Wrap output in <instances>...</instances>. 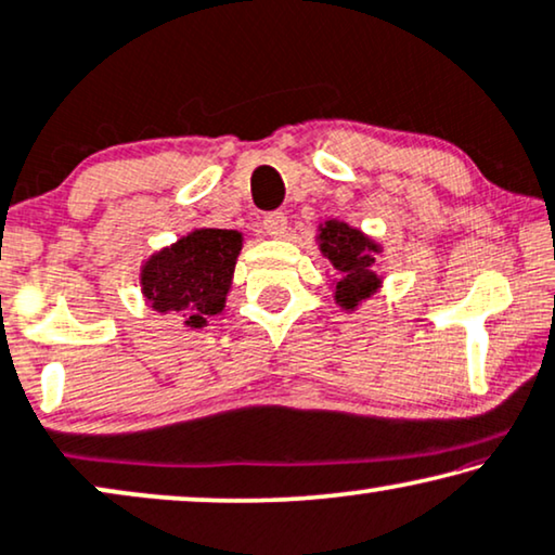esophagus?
<instances>
[{"label":"esophagus","mask_w":555,"mask_h":555,"mask_svg":"<svg viewBox=\"0 0 555 555\" xmlns=\"http://www.w3.org/2000/svg\"><path fill=\"white\" fill-rule=\"evenodd\" d=\"M263 233L269 235V238H282L286 233V216L284 212H271V216L263 218Z\"/></svg>","instance_id":"obj_1"}]
</instances>
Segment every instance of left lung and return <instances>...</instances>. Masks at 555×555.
<instances>
[{
    "instance_id": "8db88e82",
    "label": "left lung",
    "mask_w": 555,
    "mask_h": 555,
    "mask_svg": "<svg viewBox=\"0 0 555 555\" xmlns=\"http://www.w3.org/2000/svg\"><path fill=\"white\" fill-rule=\"evenodd\" d=\"M317 243H320L322 256L337 273L335 301L339 307L352 312L360 301L378 292L383 282L373 269L380 246L373 238H367L363 231L343 223V220H324L320 233H317Z\"/></svg>"
}]
</instances>
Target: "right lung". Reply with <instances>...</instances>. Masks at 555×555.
Returning <instances> with one entry per match:
<instances>
[{
    "label": "right lung",
    "instance_id": "obj_1",
    "mask_svg": "<svg viewBox=\"0 0 555 555\" xmlns=\"http://www.w3.org/2000/svg\"><path fill=\"white\" fill-rule=\"evenodd\" d=\"M243 238L238 231L195 228L142 266V294L154 312H177L201 330L223 312Z\"/></svg>",
    "mask_w": 555,
    "mask_h": 555
}]
</instances>
